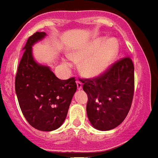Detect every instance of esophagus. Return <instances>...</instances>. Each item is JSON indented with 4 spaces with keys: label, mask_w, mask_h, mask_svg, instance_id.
Segmentation results:
<instances>
[{
    "label": "esophagus",
    "mask_w": 158,
    "mask_h": 158,
    "mask_svg": "<svg viewBox=\"0 0 158 158\" xmlns=\"http://www.w3.org/2000/svg\"><path fill=\"white\" fill-rule=\"evenodd\" d=\"M76 83H77V86L78 89H81L82 88V83H81V82L79 81H77Z\"/></svg>",
    "instance_id": "obj_1"
}]
</instances>
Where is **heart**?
<instances>
[{"label": "heart", "instance_id": "obj_1", "mask_svg": "<svg viewBox=\"0 0 158 158\" xmlns=\"http://www.w3.org/2000/svg\"><path fill=\"white\" fill-rule=\"evenodd\" d=\"M118 51V43L114 38H96L77 52L76 57L83 60L80 72L86 77H97L106 70Z\"/></svg>", "mask_w": 158, "mask_h": 158}]
</instances>
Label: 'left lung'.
Returning a JSON list of instances; mask_svg holds the SVG:
<instances>
[{"instance_id": "1", "label": "left lung", "mask_w": 158, "mask_h": 158, "mask_svg": "<svg viewBox=\"0 0 158 158\" xmlns=\"http://www.w3.org/2000/svg\"><path fill=\"white\" fill-rule=\"evenodd\" d=\"M87 94V116L99 131H109L120 124L131 108L134 94V65L129 57L117 61L97 78L83 80Z\"/></svg>"}]
</instances>
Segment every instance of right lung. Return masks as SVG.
Returning a JSON list of instances; mask_svg holds the SVG:
<instances>
[{
  "label": "right lung",
  "instance_id": "add662e5",
  "mask_svg": "<svg viewBox=\"0 0 158 158\" xmlns=\"http://www.w3.org/2000/svg\"><path fill=\"white\" fill-rule=\"evenodd\" d=\"M47 36L36 32L28 39L15 77V91L21 110L33 127L54 131L64 122L77 90L75 78L60 80L50 67L38 63L32 47Z\"/></svg>",
  "mask_w": 158,
  "mask_h": 158
}]
</instances>
